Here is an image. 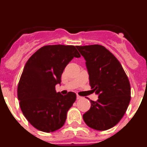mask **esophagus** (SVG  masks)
Masks as SVG:
<instances>
[{"label":"esophagus","mask_w":147,"mask_h":147,"mask_svg":"<svg viewBox=\"0 0 147 147\" xmlns=\"http://www.w3.org/2000/svg\"><path fill=\"white\" fill-rule=\"evenodd\" d=\"M76 98H77V99H82V97L80 96H79V95H77V96H76Z\"/></svg>","instance_id":"1"}]
</instances>
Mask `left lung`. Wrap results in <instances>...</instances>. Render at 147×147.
Returning <instances> with one entry per match:
<instances>
[{
    "mask_svg": "<svg viewBox=\"0 0 147 147\" xmlns=\"http://www.w3.org/2000/svg\"><path fill=\"white\" fill-rule=\"evenodd\" d=\"M86 61L92 90L98 95L96 102L83 115L85 124L92 129L103 131L120 121L131 98L129 80L119 61L102 45L76 46Z\"/></svg>",
    "mask_w": 147,
    "mask_h": 147,
    "instance_id": "1",
    "label": "left lung"
}]
</instances>
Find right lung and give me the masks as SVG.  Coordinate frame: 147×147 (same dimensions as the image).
I'll use <instances>...</instances> for the list:
<instances>
[{
	"label": "right lung",
	"instance_id": "right-lung-1",
	"mask_svg": "<svg viewBox=\"0 0 147 147\" xmlns=\"http://www.w3.org/2000/svg\"><path fill=\"white\" fill-rule=\"evenodd\" d=\"M81 57L74 45H45L28 59L18 87L23 114L38 130L51 132L64 125L67 113L76 99L74 92L57 93L65 67Z\"/></svg>",
	"mask_w": 147,
	"mask_h": 147
}]
</instances>
